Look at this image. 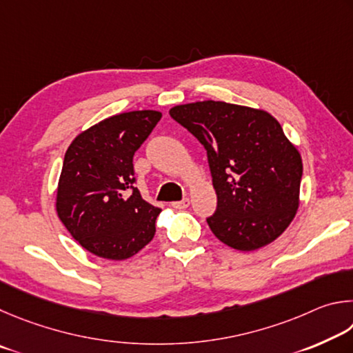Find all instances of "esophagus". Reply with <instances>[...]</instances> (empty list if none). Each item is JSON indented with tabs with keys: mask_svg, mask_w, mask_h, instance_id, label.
<instances>
[{
	"mask_svg": "<svg viewBox=\"0 0 353 353\" xmlns=\"http://www.w3.org/2000/svg\"><path fill=\"white\" fill-rule=\"evenodd\" d=\"M189 205H190V200H189V199H184V200H181V201H173V203H172V206L175 208V209H180V211H183V209L189 208Z\"/></svg>",
	"mask_w": 353,
	"mask_h": 353,
	"instance_id": "esophagus-1",
	"label": "esophagus"
}]
</instances>
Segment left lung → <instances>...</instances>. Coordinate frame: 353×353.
I'll list each match as a JSON object with an SVG mask.
<instances>
[{
    "mask_svg": "<svg viewBox=\"0 0 353 353\" xmlns=\"http://www.w3.org/2000/svg\"><path fill=\"white\" fill-rule=\"evenodd\" d=\"M170 116L208 152L217 211L208 225L220 242L254 251L281 236L299 208L302 158L268 111L228 102L176 105Z\"/></svg>",
    "mask_w": 353,
    "mask_h": 353,
    "instance_id": "obj_1",
    "label": "left lung"
}]
</instances>
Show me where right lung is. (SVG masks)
Segmentation results:
<instances>
[{
	"mask_svg": "<svg viewBox=\"0 0 353 353\" xmlns=\"http://www.w3.org/2000/svg\"><path fill=\"white\" fill-rule=\"evenodd\" d=\"M138 110L83 130L68 147L55 211L79 245L97 257L125 261L154 236L159 208L133 186V154L161 119Z\"/></svg>",
	"mask_w": 353,
	"mask_h": 353,
	"instance_id": "1",
	"label": "right lung"
}]
</instances>
